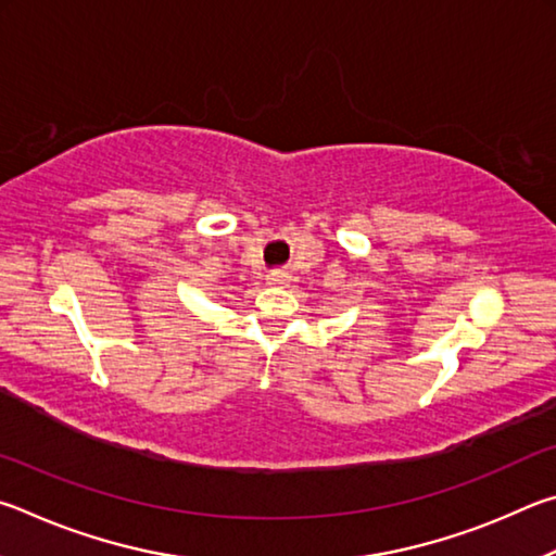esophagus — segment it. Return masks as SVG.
I'll return each instance as SVG.
<instances>
[{
  "mask_svg": "<svg viewBox=\"0 0 556 556\" xmlns=\"http://www.w3.org/2000/svg\"><path fill=\"white\" fill-rule=\"evenodd\" d=\"M288 280H290V276H288L286 270H273L270 276H268V283L270 286H286Z\"/></svg>",
  "mask_w": 556,
  "mask_h": 556,
  "instance_id": "34e87169",
  "label": "esophagus"
}]
</instances>
